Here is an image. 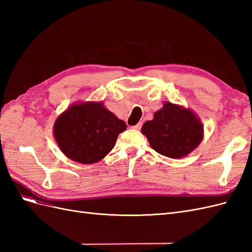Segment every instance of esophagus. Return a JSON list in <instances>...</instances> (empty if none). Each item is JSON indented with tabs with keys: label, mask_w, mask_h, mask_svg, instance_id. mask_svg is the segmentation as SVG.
Masks as SVG:
<instances>
[{
	"label": "esophagus",
	"mask_w": 252,
	"mask_h": 252,
	"mask_svg": "<svg viewBox=\"0 0 252 252\" xmlns=\"http://www.w3.org/2000/svg\"><path fill=\"white\" fill-rule=\"evenodd\" d=\"M132 128L135 129V130H140V129L142 128V123H139V124H136V125L132 126Z\"/></svg>",
	"instance_id": "34e87169"
}]
</instances>
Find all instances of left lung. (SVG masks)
Wrapping results in <instances>:
<instances>
[{"instance_id": "1", "label": "left lung", "mask_w": 252, "mask_h": 252, "mask_svg": "<svg viewBox=\"0 0 252 252\" xmlns=\"http://www.w3.org/2000/svg\"><path fill=\"white\" fill-rule=\"evenodd\" d=\"M152 149L158 154L180 158L194 150L203 139V125L189 109L167 102L154 120L142 127Z\"/></svg>"}]
</instances>
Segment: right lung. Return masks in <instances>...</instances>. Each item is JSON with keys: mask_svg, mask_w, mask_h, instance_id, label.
<instances>
[{"mask_svg": "<svg viewBox=\"0 0 252 252\" xmlns=\"http://www.w3.org/2000/svg\"><path fill=\"white\" fill-rule=\"evenodd\" d=\"M126 128L125 122L103 103L88 102L72 105L61 114L53 133L66 157L82 164H94L114 147L118 135Z\"/></svg>", "mask_w": 252, "mask_h": 252, "instance_id": "obj_1", "label": "right lung"}]
</instances>
